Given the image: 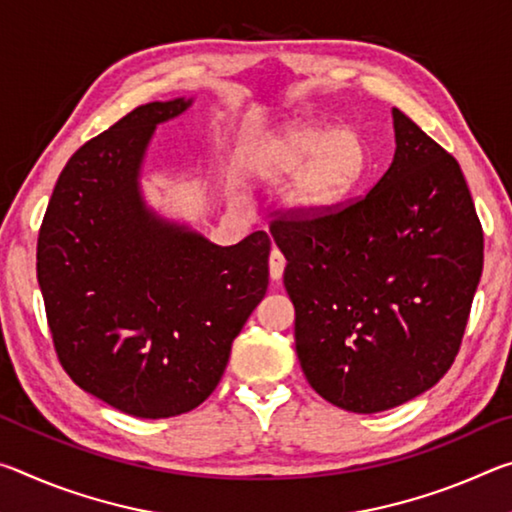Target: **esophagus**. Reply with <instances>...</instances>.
Returning a JSON list of instances; mask_svg holds the SVG:
<instances>
[{
  "mask_svg": "<svg viewBox=\"0 0 512 512\" xmlns=\"http://www.w3.org/2000/svg\"><path fill=\"white\" fill-rule=\"evenodd\" d=\"M284 264H287V259L280 253V250L273 248L271 250V257H268V271H271L273 280H280L282 273H284Z\"/></svg>",
  "mask_w": 512,
  "mask_h": 512,
  "instance_id": "obj_1",
  "label": "esophagus"
}]
</instances>
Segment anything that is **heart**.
I'll return each instance as SVG.
<instances>
[{
  "label": "heart",
  "mask_w": 512,
  "mask_h": 512,
  "mask_svg": "<svg viewBox=\"0 0 512 512\" xmlns=\"http://www.w3.org/2000/svg\"><path fill=\"white\" fill-rule=\"evenodd\" d=\"M259 178L291 180L287 201L305 216L334 210L368 167L363 140L352 128L291 121L266 135L250 158Z\"/></svg>",
  "instance_id": "b5f03b06"
}]
</instances>
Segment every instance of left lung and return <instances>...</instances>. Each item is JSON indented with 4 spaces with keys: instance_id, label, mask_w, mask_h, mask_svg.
Instances as JSON below:
<instances>
[{
    "instance_id": "left-lung-1",
    "label": "left lung",
    "mask_w": 512,
    "mask_h": 512,
    "mask_svg": "<svg viewBox=\"0 0 512 512\" xmlns=\"http://www.w3.org/2000/svg\"><path fill=\"white\" fill-rule=\"evenodd\" d=\"M395 155L341 210L275 221L311 388L379 413L438 384L454 363L483 271V230L458 162L393 108Z\"/></svg>"
}]
</instances>
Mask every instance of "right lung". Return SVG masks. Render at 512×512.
<instances>
[{
    "label": "right lung",
    "instance_id": "right-lung-1",
    "mask_svg": "<svg viewBox=\"0 0 512 512\" xmlns=\"http://www.w3.org/2000/svg\"><path fill=\"white\" fill-rule=\"evenodd\" d=\"M192 103H146L83 144L58 176L38 237V284L67 375L146 420L212 395L268 287L266 232L216 246L146 203L155 128Z\"/></svg>",
    "mask_w": 512,
    "mask_h": 512
}]
</instances>
